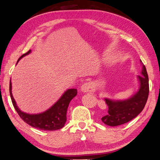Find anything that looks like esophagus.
Wrapping results in <instances>:
<instances>
[{
    "instance_id": "1",
    "label": "esophagus",
    "mask_w": 160,
    "mask_h": 160,
    "mask_svg": "<svg viewBox=\"0 0 160 160\" xmlns=\"http://www.w3.org/2000/svg\"><path fill=\"white\" fill-rule=\"evenodd\" d=\"M81 91L84 93L93 92V91H95V88H94V86L92 83L90 82H87L84 83L82 86H81Z\"/></svg>"
}]
</instances>
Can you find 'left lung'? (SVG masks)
I'll list each match as a JSON object with an SVG mask.
<instances>
[{
  "label": "left lung",
  "instance_id": "1",
  "mask_svg": "<svg viewBox=\"0 0 160 160\" xmlns=\"http://www.w3.org/2000/svg\"><path fill=\"white\" fill-rule=\"evenodd\" d=\"M142 68L141 75L137 76L139 88L137 92L125 100H113L105 98L108 107V114L101 120L109 126H118L130 121L139 115L145 107L149 94V78L145 65L140 60Z\"/></svg>",
  "mask_w": 160,
  "mask_h": 160
}]
</instances>
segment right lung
Returning <instances> with one entry per match:
<instances>
[{"label":"right lung","mask_w":160,"mask_h":160,"mask_svg":"<svg viewBox=\"0 0 160 160\" xmlns=\"http://www.w3.org/2000/svg\"><path fill=\"white\" fill-rule=\"evenodd\" d=\"M30 53H31V50H29L27 53L22 54L18 60L17 64L20 59ZM77 90L76 88H69L64 91V93L62 94L59 100L47 111L40 112V113L30 114L22 111L18 108L12 94L11 78L10 80V95L15 111L26 123L33 128H38L39 130H56L64 127L65 122L67 121V111L68 106H69L70 101L77 96Z\"/></svg>","instance_id":"right-lung-1"}]
</instances>
